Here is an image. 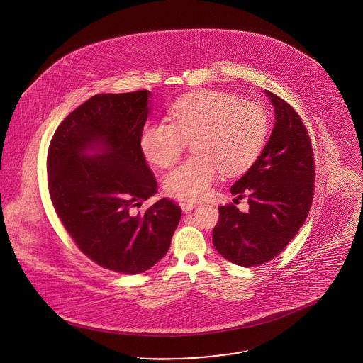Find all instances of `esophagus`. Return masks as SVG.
Here are the masks:
<instances>
[{
	"label": "esophagus",
	"mask_w": 363,
	"mask_h": 363,
	"mask_svg": "<svg viewBox=\"0 0 363 363\" xmlns=\"http://www.w3.org/2000/svg\"><path fill=\"white\" fill-rule=\"evenodd\" d=\"M179 207H181V209H182L184 212H188V211H191L193 208H196V204L191 203V201H181V203H179Z\"/></svg>",
	"instance_id": "obj_1"
}]
</instances>
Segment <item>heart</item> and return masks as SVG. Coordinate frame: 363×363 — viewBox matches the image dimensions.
I'll use <instances>...</instances> for the list:
<instances>
[{
    "mask_svg": "<svg viewBox=\"0 0 363 363\" xmlns=\"http://www.w3.org/2000/svg\"><path fill=\"white\" fill-rule=\"evenodd\" d=\"M173 122H147L138 144L156 166L167 167L181 155L186 140L193 152L172 172L163 185L181 200H201L211 193L219 170L235 175L247 170L259 155L268 132V114L257 102H240L227 92L203 89L172 107Z\"/></svg>",
    "mask_w": 363,
    "mask_h": 363,
    "instance_id": "b5f03b06",
    "label": "heart"
}]
</instances>
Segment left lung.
Listing matches in <instances>:
<instances>
[{
    "label": "left lung",
    "mask_w": 363,
    "mask_h": 363,
    "mask_svg": "<svg viewBox=\"0 0 363 363\" xmlns=\"http://www.w3.org/2000/svg\"><path fill=\"white\" fill-rule=\"evenodd\" d=\"M264 94L275 111L272 133L230 189L240 199L247 194L249 211L219 207L212 234L219 255L246 268L277 257L290 243L308 218L314 190V159L303 122L287 102L267 89Z\"/></svg>",
    "instance_id": "left-lung-1"
}]
</instances>
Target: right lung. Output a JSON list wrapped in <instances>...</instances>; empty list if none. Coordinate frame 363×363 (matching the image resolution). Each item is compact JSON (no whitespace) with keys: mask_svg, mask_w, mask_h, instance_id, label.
Instances as JSON below:
<instances>
[{"mask_svg":"<svg viewBox=\"0 0 363 363\" xmlns=\"http://www.w3.org/2000/svg\"><path fill=\"white\" fill-rule=\"evenodd\" d=\"M151 92L98 94L60 123L48 155L52 206L80 250L106 269L136 275L167 253L181 208L160 199L138 144Z\"/></svg>","mask_w":363,"mask_h":363,"instance_id":"add662e5","label":"right lung"}]
</instances>
